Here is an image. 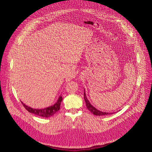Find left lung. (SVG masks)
Segmentation results:
<instances>
[{"mask_svg": "<svg viewBox=\"0 0 152 152\" xmlns=\"http://www.w3.org/2000/svg\"><path fill=\"white\" fill-rule=\"evenodd\" d=\"M84 100L86 102V107L87 108L91 113H93V115H96V116H103V115H111L115 113V112H112V113H108V112H104V111H100L99 110H97L96 108H95L91 103H90V102L89 101V100L87 99L86 95V92H85V90L84 91Z\"/></svg>", "mask_w": 152, "mask_h": 152, "instance_id": "1", "label": "left lung"}]
</instances>
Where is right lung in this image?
I'll return each mask as SVG.
<instances>
[{
    "mask_svg": "<svg viewBox=\"0 0 152 152\" xmlns=\"http://www.w3.org/2000/svg\"><path fill=\"white\" fill-rule=\"evenodd\" d=\"M61 101H62V97L61 95H60V96H59L57 102L55 103L53 105H51L50 107H48L47 108H44L42 109L33 108L25 105L23 102H21V103L24 106V107H25L26 110H28L29 112L41 117L49 118L53 116V115H55L60 110Z\"/></svg>",
    "mask_w": 152,
    "mask_h": 152,
    "instance_id": "obj_1",
    "label": "right lung"
}]
</instances>
